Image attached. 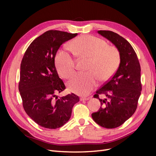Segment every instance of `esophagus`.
Masks as SVG:
<instances>
[{
	"instance_id": "obj_1",
	"label": "esophagus",
	"mask_w": 156,
	"mask_h": 156,
	"mask_svg": "<svg viewBox=\"0 0 156 156\" xmlns=\"http://www.w3.org/2000/svg\"><path fill=\"white\" fill-rule=\"evenodd\" d=\"M89 100L88 98H80V100L81 101H87Z\"/></svg>"
}]
</instances>
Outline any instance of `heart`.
Wrapping results in <instances>:
<instances>
[{"instance_id": "1", "label": "heart", "mask_w": 156, "mask_h": 156, "mask_svg": "<svg viewBox=\"0 0 156 156\" xmlns=\"http://www.w3.org/2000/svg\"><path fill=\"white\" fill-rule=\"evenodd\" d=\"M74 55L89 58L87 73L75 74L68 83L69 90L81 96H87L97 85L98 77L107 81L115 73L120 64V53L116 47L94 36L84 35L72 43ZM56 67L61 77L69 78L75 70L72 54L66 50L58 51L55 58Z\"/></svg>"}]
</instances>
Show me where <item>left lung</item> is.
Returning <instances> with one entry per match:
<instances>
[{"mask_svg": "<svg viewBox=\"0 0 156 156\" xmlns=\"http://www.w3.org/2000/svg\"><path fill=\"white\" fill-rule=\"evenodd\" d=\"M114 44L120 53V64L113 77L96 91L101 107L92 114L95 122L107 129L123 124L134 114L142 90L140 66L137 56L131 44L123 37L110 30H98ZM101 94L107 99H100Z\"/></svg>", "mask_w": 156, "mask_h": 156, "instance_id": "8db88e82", "label": "left lung"}]
</instances>
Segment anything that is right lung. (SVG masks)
<instances>
[{"label": "right lung", "mask_w": 156, "mask_h": 156, "mask_svg": "<svg viewBox=\"0 0 156 156\" xmlns=\"http://www.w3.org/2000/svg\"><path fill=\"white\" fill-rule=\"evenodd\" d=\"M77 35L48 30L33 41L21 64L19 90L27 114L39 126L56 129L69 120L79 98L74 94L58 98L66 88L56 72L55 58L60 45Z\"/></svg>", "instance_id": "obj_1"}]
</instances>
